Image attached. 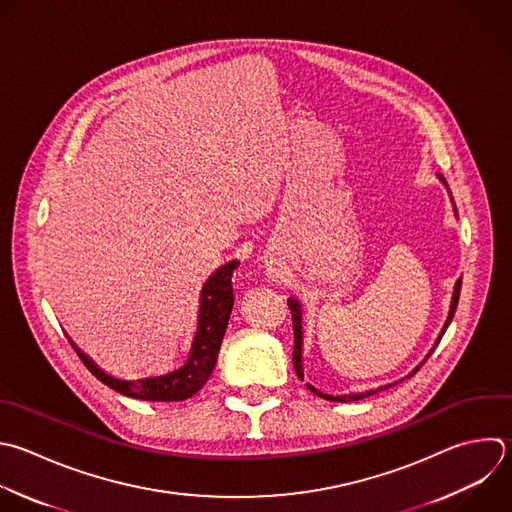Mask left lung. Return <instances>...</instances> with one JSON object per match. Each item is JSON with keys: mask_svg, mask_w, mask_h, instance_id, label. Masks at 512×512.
Instances as JSON below:
<instances>
[{"mask_svg": "<svg viewBox=\"0 0 512 512\" xmlns=\"http://www.w3.org/2000/svg\"><path fill=\"white\" fill-rule=\"evenodd\" d=\"M460 286H462V278H458V282H456V286H454V296H452V304H450V314H448V320H446V324H444V328H442V332H440V336H438V340H436V344L434 346H438V342H440V338L444 336V332H446V328H448V324H450V320H452V316H454V312H456V306H458V296H460ZM288 306H290V312H292V326H294V350H292V364H294V370H296V374H298V378L302 380L304 378V372H302V326H300V306H298V302L296 300H288ZM434 352V348L430 350V354ZM428 354V356H430ZM426 356V358H428ZM420 368V366H418ZM418 368H414V372L418 370ZM412 372V374H414ZM412 374H408L406 378H410ZM404 380V378H402ZM388 386H392V384H388ZM388 386H380V388H376V390H368V392H360V394H342V396H332V394H324V392H320V390H316L314 386H310L308 384V390L310 392H314V394H318L320 398H324V400H332V402H354V400H360V398H366V396H370V394H376V392H380V390H386Z\"/></svg>", "mask_w": 512, "mask_h": 512, "instance_id": "8db88e82", "label": "left lung"}]
</instances>
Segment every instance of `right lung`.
<instances>
[{
    "mask_svg": "<svg viewBox=\"0 0 512 512\" xmlns=\"http://www.w3.org/2000/svg\"><path fill=\"white\" fill-rule=\"evenodd\" d=\"M238 266L240 262L236 260L228 262L226 266L216 270V274H212V278L206 282L202 292L196 340L188 362L176 372L144 380H118L102 372L98 366H94V362L74 346L78 356L100 382H104L106 386L114 388L120 394L148 402H178L194 396L206 384L216 366L220 344L224 340V332L234 306L232 276Z\"/></svg>",
    "mask_w": 512,
    "mask_h": 512,
    "instance_id": "1",
    "label": "right lung"
}]
</instances>
